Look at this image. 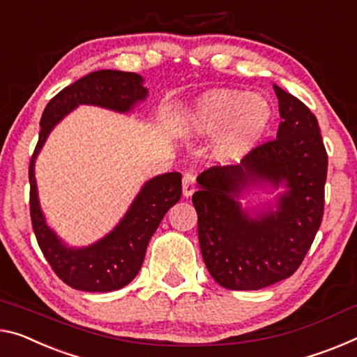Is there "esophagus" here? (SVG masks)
<instances>
[{"mask_svg":"<svg viewBox=\"0 0 357 357\" xmlns=\"http://www.w3.org/2000/svg\"><path fill=\"white\" fill-rule=\"evenodd\" d=\"M182 188H183V196L188 197L195 193V188H196V177L195 174L191 172H186L183 175V180H182Z\"/></svg>","mask_w":357,"mask_h":357,"instance_id":"1","label":"esophagus"}]
</instances>
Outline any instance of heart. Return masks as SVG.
I'll return each instance as SVG.
<instances>
[{
	"mask_svg": "<svg viewBox=\"0 0 357 357\" xmlns=\"http://www.w3.org/2000/svg\"><path fill=\"white\" fill-rule=\"evenodd\" d=\"M271 116L270 103L261 96L215 89L196 100L190 116V130L196 135H213L222 130L215 156L220 161H238L266 132Z\"/></svg>",
	"mask_w": 357,
	"mask_h": 357,
	"instance_id": "1",
	"label": "heart"
}]
</instances>
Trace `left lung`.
I'll return each mask as SVG.
<instances>
[{"label":"left lung","mask_w":357,"mask_h":357,"mask_svg":"<svg viewBox=\"0 0 357 357\" xmlns=\"http://www.w3.org/2000/svg\"><path fill=\"white\" fill-rule=\"evenodd\" d=\"M279 100L276 139L238 166L211 167L193 195L201 254L211 276L229 290H259L292 276L324 215L327 151L311 109L274 84ZM284 184L273 210L252 218L238 196L249 185Z\"/></svg>","instance_id":"left-lung-1"}]
</instances>
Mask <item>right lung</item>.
Returning a JSON list of instances; mask_svg holds the SVG:
<instances>
[{"mask_svg":"<svg viewBox=\"0 0 357 357\" xmlns=\"http://www.w3.org/2000/svg\"><path fill=\"white\" fill-rule=\"evenodd\" d=\"M146 96L148 91L140 75L98 70L60 91L51 98L41 116L40 139L29 167L33 231L54 273L76 290L112 292L132 281L140 271L153 233L182 196V175L167 172L148 180L113 231L87 248L75 249L67 248L47 227L38 199L35 160L49 132L78 105H97L128 113L137 103L144 102Z\"/></svg>","mask_w":357,"mask_h":357,"instance_id":"1","label":"right lung"}]
</instances>
